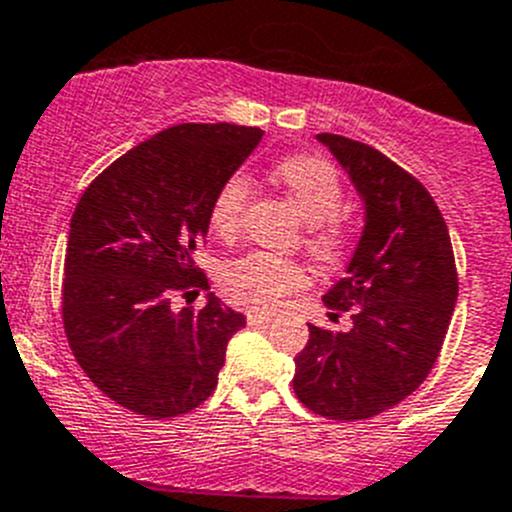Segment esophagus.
<instances>
[{
	"mask_svg": "<svg viewBox=\"0 0 512 512\" xmlns=\"http://www.w3.org/2000/svg\"><path fill=\"white\" fill-rule=\"evenodd\" d=\"M272 321L270 313H262V310H247V323L250 326H265Z\"/></svg>",
	"mask_w": 512,
	"mask_h": 512,
	"instance_id": "1",
	"label": "esophagus"
}]
</instances>
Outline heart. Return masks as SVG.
<instances>
[{"instance_id":"1","label":"heart","mask_w":512,"mask_h":512,"mask_svg":"<svg viewBox=\"0 0 512 512\" xmlns=\"http://www.w3.org/2000/svg\"><path fill=\"white\" fill-rule=\"evenodd\" d=\"M275 176L288 191L298 212L310 224L305 247L323 265H336L346 255L348 237L336 214L343 207V181L336 166L321 156H288L275 166ZM255 197V184L245 171H232L214 191L209 207V224L219 240H234L242 232L245 214ZM310 283V272L300 262L285 260L272 252H247L229 260L219 270L224 295L237 305L270 310L290 293Z\"/></svg>"}]
</instances>
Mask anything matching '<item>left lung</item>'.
Masks as SVG:
<instances>
[{
	"label": "left lung",
	"instance_id": "8db88e82",
	"mask_svg": "<svg viewBox=\"0 0 512 512\" xmlns=\"http://www.w3.org/2000/svg\"><path fill=\"white\" fill-rule=\"evenodd\" d=\"M364 199L356 252L323 303L351 331L308 326L293 389L310 412L369 419L396 407L432 371L457 303L450 232L432 194L374 146L318 133Z\"/></svg>",
	"mask_w": 512,
	"mask_h": 512
}]
</instances>
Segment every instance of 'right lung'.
I'll use <instances>...</instances> for the list:
<instances>
[{
    "label": "right lung",
    "mask_w": 512,
    "mask_h": 512,
    "mask_svg": "<svg viewBox=\"0 0 512 512\" xmlns=\"http://www.w3.org/2000/svg\"><path fill=\"white\" fill-rule=\"evenodd\" d=\"M262 131L181 123L138 143L83 191L70 219L62 323L75 361L121 407L151 419L212 396L245 315L214 293L202 310L171 308L209 283L194 257L214 191L245 164Z\"/></svg>",
    "instance_id": "add662e5"
}]
</instances>
